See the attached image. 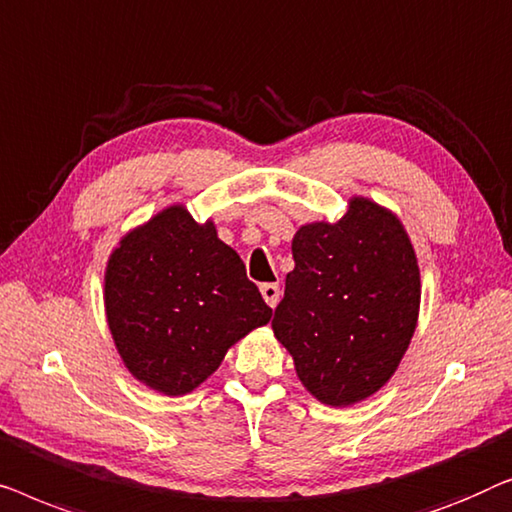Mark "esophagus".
Listing matches in <instances>:
<instances>
[{
  "label": "esophagus",
  "instance_id": "esophagus-1",
  "mask_svg": "<svg viewBox=\"0 0 512 512\" xmlns=\"http://www.w3.org/2000/svg\"><path fill=\"white\" fill-rule=\"evenodd\" d=\"M259 292H262L266 304H269L271 308H276L278 299H280V287L276 283H264L262 287H259Z\"/></svg>",
  "mask_w": 512,
  "mask_h": 512
}]
</instances>
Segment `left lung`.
<instances>
[{
	"instance_id": "left-lung-1",
	"label": "left lung",
	"mask_w": 512,
	"mask_h": 512,
	"mask_svg": "<svg viewBox=\"0 0 512 512\" xmlns=\"http://www.w3.org/2000/svg\"><path fill=\"white\" fill-rule=\"evenodd\" d=\"M271 327L308 392L350 406L397 371L420 311V269L401 222L369 199L301 227Z\"/></svg>"
}]
</instances>
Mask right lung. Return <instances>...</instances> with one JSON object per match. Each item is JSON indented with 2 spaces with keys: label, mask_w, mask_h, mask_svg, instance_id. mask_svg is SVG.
Wrapping results in <instances>:
<instances>
[{
  "label": "right lung",
  "mask_w": 512,
  "mask_h": 512,
  "mask_svg": "<svg viewBox=\"0 0 512 512\" xmlns=\"http://www.w3.org/2000/svg\"><path fill=\"white\" fill-rule=\"evenodd\" d=\"M104 301L122 362L171 397L204 383L239 338L271 320L243 259L183 206L120 241Z\"/></svg>",
  "instance_id": "1"
}]
</instances>
